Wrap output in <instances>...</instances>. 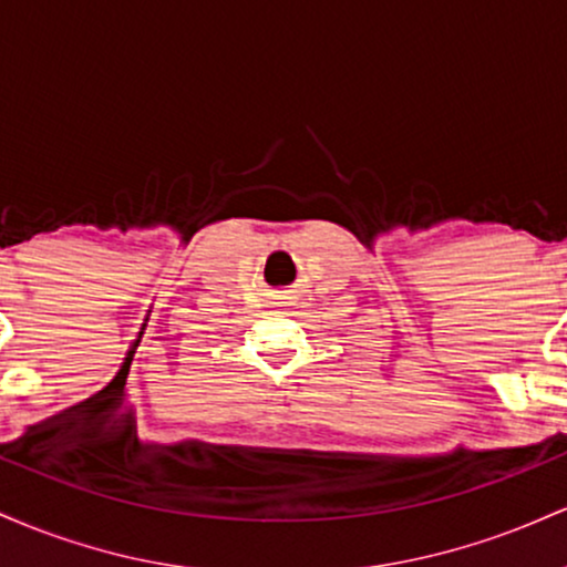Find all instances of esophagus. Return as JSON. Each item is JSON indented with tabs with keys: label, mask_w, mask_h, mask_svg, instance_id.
I'll return each instance as SVG.
<instances>
[{
	"label": "esophagus",
	"mask_w": 567,
	"mask_h": 567,
	"mask_svg": "<svg viewBox=\"0 0 567 567\" xmlns=\"http://www.w3.org/2000/svg\"><path fill=\"white\" fill-rule=\"evenodd\" d=\"M279 298H282V301H279V303L292 306V298H296V296H292V290H279Z\"/></svg>",
	"instance_id": "esophagus-1"
}]
</instances>
